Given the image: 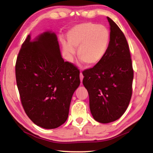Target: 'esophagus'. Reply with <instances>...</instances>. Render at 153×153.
<instances>
[{
  "label": "esophagus",
  "instance_id": "obj_1",
  "mask_svg": "<svg viewBox=\"0 0 153 153\" xmlns=\"http://www.w3.org/2000/svg\"><path fill=\"white\" fill-rule=\"evenodd\" d=\"M79 77H80V80H81V82H82L83 78H84V76H83L82 73H80V74H79Z\"/></svg>",
  "mask_w": 153,
  "mask_h": 153
}]
</instances>
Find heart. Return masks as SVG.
<instances>
[{"label": "heart", "instance_id": "obj_1", "mask_svg": "<svg viewBox=\"0 0 153 153\" xmlns=\"http://www.w3.org/2000/svg\"><path fill=\"white\" fill-rule=\"evenodd\" d=\"M68 42H63V48L69 58L76 54L87 66L98 65L105 58L108 50L111 33L107 27L92 23L75 25L67 33Z\"/></svg>", "mask_w": 153, "mask_h": 153}]
</instances>
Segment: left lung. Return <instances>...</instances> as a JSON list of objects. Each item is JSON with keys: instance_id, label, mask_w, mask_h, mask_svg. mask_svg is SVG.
<instances>
[{"instance_id": "1", "label": "left lung", "mask_w": 153, "mask_h": 153, "mask_svg": "<svg viewBox=\"0 0 153 153\" xmlns=\"http://www.w3.org/2000/svg\"><path fill=\"white\" fill-rule=\"evenodd\" d=\"M111 41L100 63L82 72L89 94L90 109L98 122L108 123L125 113L132 94L134 71L128 42L122 31L107 17Z\"/></svg>"}]
</instances>
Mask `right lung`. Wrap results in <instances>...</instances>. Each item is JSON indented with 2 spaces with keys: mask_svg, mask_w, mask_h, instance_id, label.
I'll return each mask as SVG.
<instances>
[{
  "mask_svg": "<svg viewBox=\"0 0 153 153\" xmlns=\"http://www.w3.org/2000/svg\"><path fill=\"white\" fill-rule=\"evenodd\" d=\"M15 76L23 107L36 125L54 129L65 122L80 84L79 71L64 61L55 32L27 36L18 54Z\"/></svg>",
  "mask_w": 153,
  "mask_h": 153,
  "instance_id": "1",
  "label": "right lung"
}]
</instances>
